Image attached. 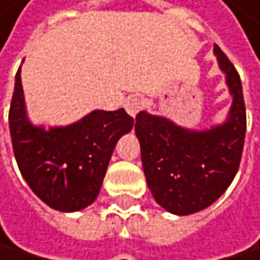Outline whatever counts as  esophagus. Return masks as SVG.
<instances>
[{"label": "esophagus", "instance_id": "1", "mask_svg": "<svg viewBox=\"0 0 260 260\" xmlns=\"http://www.w3.org/2000/svg\"><path fill=\"white\" fill-rule=\"evenodd\" d=\"M124 109L126 112L131 115V117H136L142 109H143V100L139 98V96H131L124 101Z\"/></svg>", "mask_w": 260, "mask_h": 260}]
</instances>
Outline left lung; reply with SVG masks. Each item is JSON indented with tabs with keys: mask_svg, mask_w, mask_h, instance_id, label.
I'll return each mask as SVG.
<instances>
[{
	"mask_svg": "<svg viewBox=\"0 0 260 260\" xmlns=\"http://www.w3.org/2000/svg\"><path fill=\"white\" fill-rule=\"evenodd\" d=\"M214 53L233 95L223 124L193 131L148 112L136 117L146 184L154 200L176 215L200 212L217 201L233 182L242 159L246 133L242 81L218 45Z\"/></svg>",
	"mask_w": 260,
	"mask_h": 260,
	"instance_id": "8db88e82",
	"label": "left lung"
}]
</instances>
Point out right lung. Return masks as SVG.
<instances>
[{"label":"right lung","mask_w":260,"mask_h":260,"mask_svg":"<svg viewBox=\"0 0 260 260\" xmlns=\"http://www.w3.org/2000/svg\"><path fill=\"white\" fill-rule=\"evenodd\" d=\"M133 124L118 109L93 111L68 126H34L26 115L20 68L15 75L9 111L14 154L31 190L56 211H81L96 200L114 148Z\"/></svg>","instance_id":"1"}]
</instances>
